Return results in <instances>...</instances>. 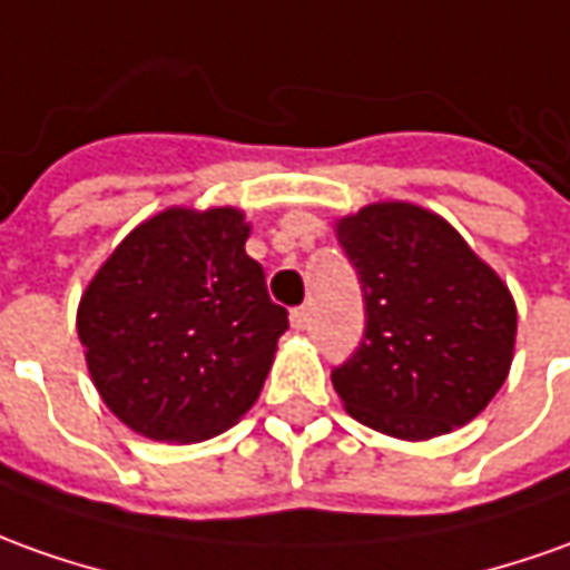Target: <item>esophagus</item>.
<instances>
[{"mask_svg":"<svg viewBox=\"0 0 570 570\" xmlns=\"http://www.w3.org/2000/svg\"><path fill=\"white\" fill-rule=\"evenodd\" d=\"M292 325L297 332H304L309 325V307H294L292 309Z\"/></svg>","mask_w":570,"mask_h":570,"instance_id":"esophagus-1","label":"esophagus"}]
</instances>
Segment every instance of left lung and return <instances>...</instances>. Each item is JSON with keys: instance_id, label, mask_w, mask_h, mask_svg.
Wrapping results in <instances>:
<instances>
[{"instance_id": "8db88e82", "label": "left lung", "mask_w": 570, "mask_h": 570, "mask_svg": "<svg viewBox=\"0 0 570 570\" xmlns=\"http://www.w3.org/2000/svg\"><path fill=\"white\" fill-rule=\"evenodd\" d=\"M366 332L332 368L356 422L428 441L472 422L500 391L515 347V301L462 235L415 204H368L337 223Z\"/></svg>"}]
</instances>
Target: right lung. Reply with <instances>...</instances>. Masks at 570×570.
<instances>
[{
    "label": "right lung",
    "instance_id": "1",
    "mask_svg": "<svg viewBox=\"0 0 570 570\" xmlns=\"http://www.w3.org/2000/svg\"><path fill=\"white\" fill-rule=\"evenodd\" d=\"M233 207L145 219L89 282L77 313L108 410L151 441H207L261 397L288 309L269 301Z\"/></svg>",
    "mask_w": 570,
    "mask_h": 570
}]
</instances>
